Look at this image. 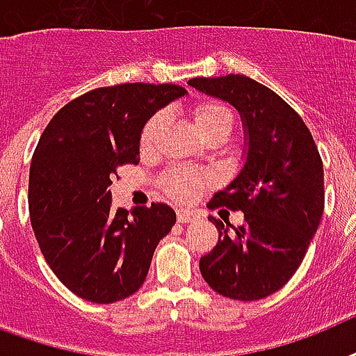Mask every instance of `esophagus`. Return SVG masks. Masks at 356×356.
Wrapping results in <instances>:
<instances>
[{
	"label": "esophagus",
	"mask_w": 356,
	"mask_h": 356,
	"mask_svg": "<svg viewBox=\"0 0 356 356\" xmlns=\"http://www.w3.org/2000/svg\"><path fill=\"white\" fill-rule=\"evenodd\" d=\"M176 219H178V222H191L197 219V216H195L193 211H189V209H178Z\"/></svg>",
	"instance_id": "1"
}]
</instances>
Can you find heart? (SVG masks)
Returning a JSON list of instances; mask_svg holds the SVG:
<instances>
[{
  "mask_svg": "<svg viewBox=\"0 0 356 356\" xmlns=\"http://www.w3.org/2000/svg\"><path fill=\"white\" fill-rule=\"evenodd\" d=\"M165 111H156L140 129V145L152 147L165 124ZM193 120L202 137L213 134H228L232 128V111L222 102L202 100L193 107ZM206 176L187 167H172L161 176V186L176 200H189L204 187Z\"/></svg>",
  "mask_w": 356,
  "mask_h": 356,
  "instance_id": "obj_1",
  "label": "heart"
}]
</instances>
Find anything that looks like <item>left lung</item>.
<instances>
[{
    "mask_svg": "<svg viewBox=\"0 0 356 356\" xmlns=\"http://www.w3.org/2000/svg\"><path fill=\"white\" fill-rule=\"evenodd\" d=\"M189 85L230 102L243 118L249 152L243 169L208 202L243 211V225L219 230L200 273L211 290L238 301L271 296L301 266L323 216V161L310 129L293 107L241 74L193 78Z\"/></svg>",
    "mask_w": 356,
    "mask_h": 356,
    "instance_id": "1",
    "label": "left lung"
}]
</instances>
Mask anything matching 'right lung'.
<instances>
[{
	"instance_id": "1",
	"label": "right lung",
	"mask_w": 356,
	"mask_h": 356,
	"mask_svg": "<svg viewBox=\"0 0 356 356\" xmlns=\"http://www.w3.org/2000/svg\"><path fill=\"white\" fill-rule=\"evenodd\" d=\"M184 95L172 83L100 87L60 107L40 135L29 170L31 225L55 277L81 299L134 296L175 227L163 202L113 209L107 187L118 167L137 163L145 122Z\"/></svg>"
}]
</instances>
